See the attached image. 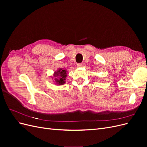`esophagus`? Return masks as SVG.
I'll list each match as a JSON object with an SVG mask.
<instances>
[{
	"mask_svg": "<svg viewBox=\"0 0 147 147\" xmlns=\"http://www.w3.org/2000/svg\"><path fill=\"white\" fill-rule=\"evenodd\" d=\"M77 66L78 67H81L82 66V63H78L77 64Z\"/></svg>",
	"mask_w": 147,
	"mask_h": 147,
	"instance_id": "esophagus-1",
	"label": "esophagus"
}]
</instances>
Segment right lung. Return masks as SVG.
<instances>
[{
    "label": "right lung",
    "mask_w": 147,
    "mask_h": 147,
    "mask_svg": "<svg viewBox=\"0 0 147 147\" xmlns=\"http://www.w3.org/2000/svg\"><path fill=\"white\" fill-rule=\"evenodd\" d=\"M67 71L65 69L63 68H59L53 74V76L55 78L52 77V78H54V82H55L57 85H63L65 83L67 74Z\"/></svg>",
    "instance_id": "right-lung-1"
}]
</instances>
